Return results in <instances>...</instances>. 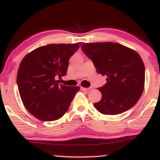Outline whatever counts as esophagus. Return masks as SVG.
<instances>
[{
    "label": "esophagus",
    "instance_id": "34e87169",
    "mask_svg": "<svg viewBox=\"0 0 160 160\" xmlns=\"http://www.w3.org/2000/svg\"><path fill=\"white\" fill-rule=\"evenodd\" d=\"M92 88H84V87H82V91H89Z\"/></svg>",
    "mask_w": 160,
    "mask_h": 160
}]
</instances>
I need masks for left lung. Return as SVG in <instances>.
Here are the masks:
<instances>
[{
    "label": "left lung",
    "instance_id": "1",
    "mask_svg": "<svg viewBox=\"0 0 160 160\" xmlns=\"http://www.w3.org/2000/svg\"><path fill=\"white\" fill-rule=\"evenodd\" d=\"M81 49L92 61L96 71L106 76L98 89L102 98L94 106L101 113L116 115L132 108L143 93L145 67L136 52L118 43H82Z\"/></svg>",
    "mask_w": 160,
    "mask_h": 160
}]
</instances>
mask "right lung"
Returning a JSON list of instances; mask_svg holds the SVG:
<instances>
[{"label": "right lung", "mask_w": 160, "mask_h": 160, "mask_svg": "<svg viewBox=\"0 0 160 160\" xmlns=\"http://www.w3.org/2000/svg\"><path fill=\"white\" fill-rule=\"evenodd\" d=\"M81 43L43 46L22 60L17 76L19 95L26 109L39 120L62 117L80 90L79 87L59 85L56 79L66 75L70 58Z\"/></svg>", "instance_id": "right-lung-1"}]
</instances>
